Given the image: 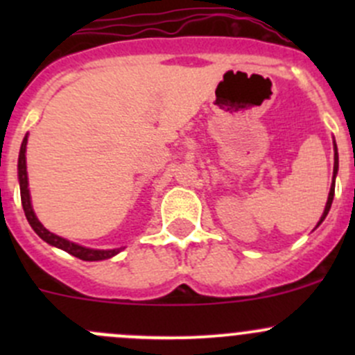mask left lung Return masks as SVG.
Segmentation results:
<instances>
[{"label": "left lung", "instance_id": "1", "mask_svg": "<svg viewBox=\"0 0 355 355\" xmlns=\"http://www.w3.org/2000/svg\"><path fill=\"white\" fill-rule=\"evenodd\" d=\"M333 151H335V157H333V159H335V163H333V178H331L330 194H328L327 206H324V211H323V214H321V218H320V221H318L316 227H320V225L323 223V221H324V218H327L328 211H330V207H331L333 196H335V178H336V173H338V151H336V142H335V139H333Z\"/></svg>", "mask_w": 355, "mask_h": 355}]
</instances>
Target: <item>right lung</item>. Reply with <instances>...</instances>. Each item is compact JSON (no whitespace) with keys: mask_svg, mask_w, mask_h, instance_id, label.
<instances>
[{"mask_svg":"<svg viewBox=\"0 0 355 355\" xmlns=\"http://www.w3.org/2000/svg\"><path fill=\"white\" fill-rule=\"evenodd\" d=\"M27 139L28 134L25 135L22 146H20V153H19V184H20V198H22V207L24 213L27 216L28 225L32 227V230L39 235L44 242H48L49 245L58 247V249L65 250V252L71 254V256L78 257L82 261H103V259H110V257L116 256L121 249L125 247H118V249H91V247H84L78 245L75 242L67 241V239L60 237V235L53 234L49 232L48 228H44V225L37 220L35 216L34 209H32V202H31V192H28V178H27V159H25V151H27Z\"/></svg>","mask_w":355,"mask_h":355,"instance_id":"1","label":"right lung"}]
</instances>
